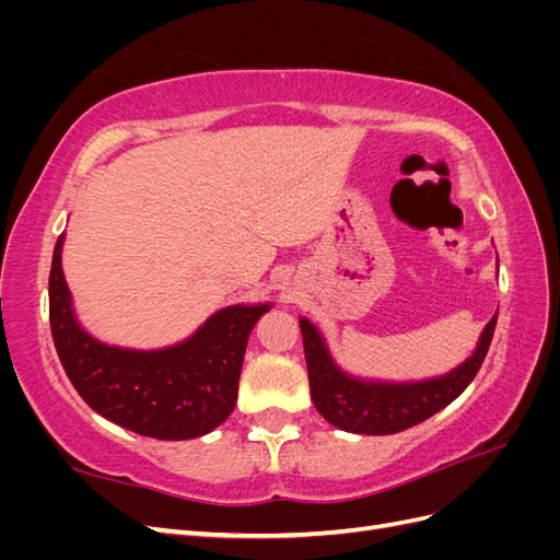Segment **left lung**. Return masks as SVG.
<instances>
[{"label":"left lung","mask_w":560,"mask_h":560,"mask_svg":"<svg viewBox=\"0 0 560 560\" xmlns=\"http://www.w3.org/2000/svg\"><path fill=\"white\" fill-rule=\"evenodd\" d=\"M308 383L315 409L334 428L352 434H395L428 420L448 406L474 381L493 341L498 313L481 331L477 350L444 376L416 383H385L354 378L338 366L325 338L306 317L299 319Z\"/></svg>","instance_id":"obj_1"}]
</instances>
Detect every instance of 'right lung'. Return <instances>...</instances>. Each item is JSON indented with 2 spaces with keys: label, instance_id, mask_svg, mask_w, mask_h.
<instances>
[{
  "label": "right lung",
  "instance_id": "obj_1",
  "mask_svg": "<svg viewBox=\"0 0 560 560\" xmlns=\"http://www.w3.org/2000/svg\"><path fill=\"white\" fill-rule=\"evenodd\" d=\"M60 235L48 278L50 334L67 378L103 418L144 436L182 442L212 432L238 399L249 331L270 311H217L186 341L161 350H130L97 341L79 325L62 273Z\"/></svg>",
  "mask_w": 560,
  "mask_h": 560
}]
</instances>
